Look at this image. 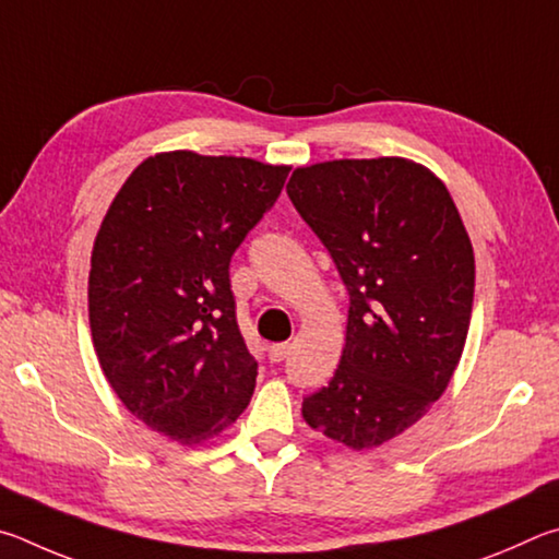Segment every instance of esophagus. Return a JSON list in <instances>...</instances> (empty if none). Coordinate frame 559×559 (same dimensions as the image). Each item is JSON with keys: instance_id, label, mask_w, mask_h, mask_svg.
<instances>
[{"instance_id": "34e87169", "label": "esophagus", "mask_w": 559, "mask_h": 559, "mask_svg": "<svg viewBox=\"0 0 559 559\" xmlns=\"http://www.w3.org/2000/svg\"><path fill=\"white\" fill-rule=\"evenodd\" d=\"M289 354H292V346L289 344H272L270 346V360H274V364L285 360Z\"/></svg>"}]
</instances>
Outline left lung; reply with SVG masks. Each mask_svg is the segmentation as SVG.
I'll return each mask as SVG.
<instances>
[{"label":"left lung","mask_w":559,"mask_h":559,"mask_svg":"<svg viewBox=\"0 0 559 559\" xmlns=\"http://www.w3.org/2000/svg\"><path fill=\"white\" fill-rule=\"evenodd\" d=\"M287 193L350 297L341 364L301 415L364 452L413 427L452 380L472 321V240L447 186L403 156L299 166Z\"/></svg>","instance_id":"left-lung-1"}]
</instances>
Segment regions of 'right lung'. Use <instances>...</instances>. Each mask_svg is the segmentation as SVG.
Masks as SVG:
<instances>
[{
  "label": "right lung",
  "mask_w": 559,
  "mask_h": 559,
  "mask_svg": "<svg viewBox=\"0 0 559 559\" xmlns=\"http://www.w3.org/2000/svg\"><path fill=\"white\" fill-rule=\"evenodd\" d=\"M289 166L176 150L127 176L95 235L87 314L107 383L183 447L248 407L258 360L235 319L230 258L277 201Z\"/></svg>",
  "instance_id": "obj_1"
}]
</instances>
